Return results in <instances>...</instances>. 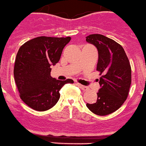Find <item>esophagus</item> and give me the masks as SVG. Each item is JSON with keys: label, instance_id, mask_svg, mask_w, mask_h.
<instances>
[{"label": "esophagus", "instance_id": "34e87169", "mask_svg": "<svg viewBox=\"0 0 146 146\" xmlns=\"http://www.w3.org/2000/svg\"><path fill=\"white\" fill-rule=\"evenodd\" d=\"M77 85L78 86L80 87V88H81L82 90L83 91H87L88 89V88L87 86H83V85H81V84H80V83H77Z\"/></svg>", "mask_w": 146, "mask_h": 146}]
</instances>
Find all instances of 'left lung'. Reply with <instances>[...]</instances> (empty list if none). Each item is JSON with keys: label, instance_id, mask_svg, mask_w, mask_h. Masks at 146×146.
Masks as SVG:
<instances>
[{"label": "left lung", "instance_id": "8db88e82", "mask_svg": "<svg viewBox=\"0 0 146 146\" xmlns=\"http://www.w3.org/2000/svg\"><path fill=\"white\" fill-rule=\"evenodd\" d=\"M86 41L98 48L97 71L100 75L98 100L86 106L94 114L108 115L119 109L128 98L131 83L130 62L124 48L114 40L93 34L87 36Z\"/></svg>", "mask_w": 146, "mask_h": 146}]
</instances>
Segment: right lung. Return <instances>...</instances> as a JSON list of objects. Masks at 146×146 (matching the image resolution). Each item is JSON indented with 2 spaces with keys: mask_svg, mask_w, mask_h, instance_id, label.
I'll return each mask as SVG.
<instances>
[{
  "mask_svg": "<svg viewBox=\"0 0 146 146\" xmlns=\"http://www.w3.org/2000/svg\"><path fill=\"white\" fill-rule=\"evenodd\" d=\"M71 37L40 36L20 47L14 66V78L20 98L38 111L52 109L60 99L59 91L72 79L58 80L51 77V66L60 60Z\"/></svg>",
  "mask_w": 146,
  "mask_h": 146,
  "instance_id": "obj_1",
  "label": "right lung"
}]
</instances>
